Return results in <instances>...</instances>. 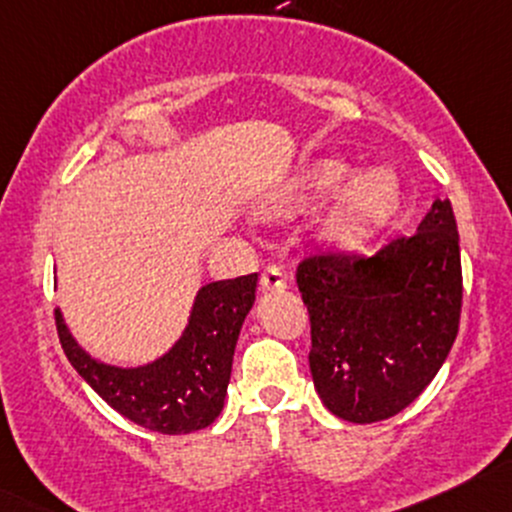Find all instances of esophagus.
<instances>
[{"label":"esophagus","instance_id":"esophagus-1","mask_svg":"<svg viewBox=\"0 0 512 512\" xmlns=\"http://www.w3.org/2000/svg\"><path fill=\"white\" fill-rule=\"evenodd\" d=\"M284 289H286L284 269L277 265L267 267L265 272H262V291H267V294H277V291H284Z\"/></svg>","mask_w":512,"mask_h":512}]
</instances>
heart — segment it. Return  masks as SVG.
<instances>
[{"mask_svg": "<svg viewBox=\"0 0 512 512\" xmlns=\"http://www.w3.org/2000/svg\"><path fill=\"white\" fill-rule=\"evenodd\" d=\"M338 157H320L291 179L269 204L272 216H294L313 209L335 191L328 211L318 223L320 243L335 250H357L379 238L401 206V184L389 170H364L355 174Z\"/></svg>", "mask_w": 512, "mask_h": 512, "instance_id": "b5f03b06", "label": "heart"}]
</instances>
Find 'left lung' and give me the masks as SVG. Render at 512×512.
I'll return each mask as SVG.
<instances>
[{"label": "left lung", "mask_w": 512, "mask_h": 512, "mask_svg": "<svg viewBox=\"0 0 512 512\" xmlns=\"http://www.w3.org/2000/svg\"><path fill=\"white\" fill-rule=\"evenodd\" d=\"M311 316L313 386L347 423L411 406L452 350L462 313V257L452 204L432 201L418 233L372 257L318 255L296 272Z\"/></svg>", "instance_id": "left-lung-1"}]
</instances>
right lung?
I'll list each match as a JSON object with an SVG mask.
<instances>
[{
  "label": "right lung",
  "mask_w": 512,
  "mask_h": 512,
  "mask_svg": "<svg viewBox=\"0 0 512 512\" xmlns=\"http://www.w3.org/2000/svg\"><path fill=\"white\" fill-rule=\"evenodd\" d=\"M257 274L196 291L177 342L153 362L121 367L89 355L55 308L60 345L75 372L131 423L162 435L209 428L223 411L240 328L255 303Z\"/></svg>",
  "instance_id": "right-lung-1"
}]
</instances>
